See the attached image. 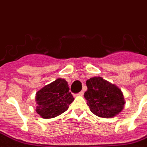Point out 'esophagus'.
<instances>
[{
	"instance_id": "1",
	"label": "esophagus",
	"mask_w": 147,
	"mask_h": 147,
	"mask_svg": "<svg viewBox=\"0 0 147 147\" xmlns=\"http://www.w3.org/2000/svg\"><path fill=\"white\" fill-rule=\"evenodd\" d=\"M83 94H84V91H82L79 93H78V95H79V96H82Z\"/></svg>"
}]
</instances>
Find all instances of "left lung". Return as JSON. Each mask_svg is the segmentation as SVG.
<instances>
[{
    "label": "left lung",
    "instance_id": "8db88e82",
    "mask_svg": "<svg viewBox=\"0 0 147 147\" xmlns=\"http://www.w3.org/2000/svg\"><path fill=\"white\" fill-rule=\"evenodd\" d=\"M85 98L91 111L97 116L111 118L123 110L125 101L121 90L100 77L86 81Z\"/></svg>",
    "mask_w": 147,
    "mask_h": 147
}]
</instances>
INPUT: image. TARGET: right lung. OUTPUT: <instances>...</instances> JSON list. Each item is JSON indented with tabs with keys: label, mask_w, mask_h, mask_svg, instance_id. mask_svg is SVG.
I'll use <instances>...</instances> for the list:
<instances>
[{
	"label": "right lung",
	"mask_w": 147,
	"mask_h": 147,
	"mask_svg": "<svg viewBox=\"0 0 147 147\" xmlns=\"http://www.w3.org/2000/svg\"><path fill=\"white\" fill-rule=\"evenodd\" d=\"M73 100L68 82L58 78L36 92V111L43 118H53L67 111Z\"/></svg>",
	"instance_id": "add662e5"
}]
</instances>
